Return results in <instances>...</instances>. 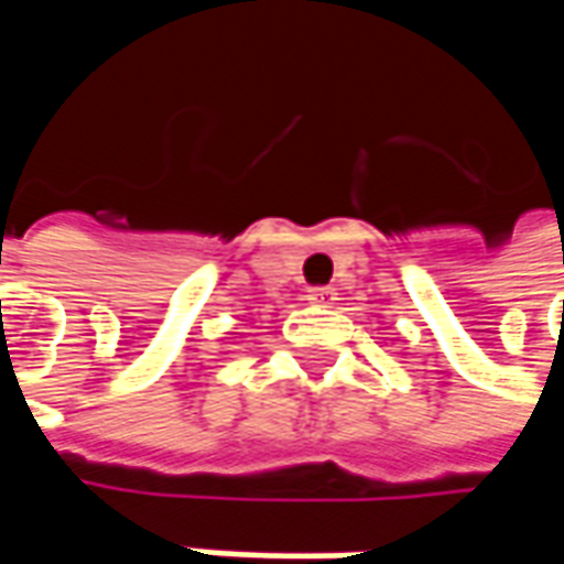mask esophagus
Returning a JSON list of instances; mask_svg holds the SVG:
<instances>
[{
    "instance_id": "esophagus-1",
    "label": "esophagus",
    "mask_w": 564,
    "mask_h": 564,
    "mask_svg": "<svg viewBox=\"0 0 564 564\" xmlns=\"http://www.w3.org/2000/svg\"><path fill=\"white\" fill-rule=\"evenodd\" d=\"M307 301H311V304H319V307H329V304L336 301V289H323V285H319V289H311V292H307Z\"/></svg>"
}]
</instances>
